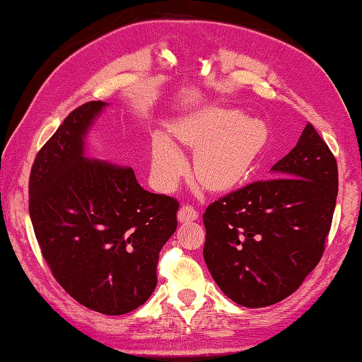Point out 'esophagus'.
<instances>
[{
  "label": "esophagus",
  "instance_id": "obj_1",
  "mask_svg": "<svg viewBox=\"0 0 362 362\" xmlns=\"http://www.w3.org/2000/svg\"><path fill=\"white\" fill-rule=\"evenodd\" d=\"M199 219V211L190 204H184L178 211V221L180 222H194Z\"/></svg>",
  "mask_w": 362,
  "mask_h": 362
}]
</instances>
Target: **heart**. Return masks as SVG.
Wrapping results in <instances>:
<instances>
[{"mask_svg":"<svg viewBox=\"0 0 362 362\" xmlns=\"http://www.w3.org/2000/svg\"><path fill=\"white\" fill-rule=\"evenodd\" d=\"M181 145L197 148L194 173L203 187L222 192L236 187L263 153L268 129L260 119L236 110L213 108L182 118L173 127ZM187 172V160L167 132L151 140V176L156 187L170 192Z\"/></svg>","mask_w":362,"mask_h":362,"instance_id":"1","label":"heart"}]
</instances>
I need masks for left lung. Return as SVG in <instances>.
Returning a JSON list of instances; mask_svg holds the SVG:
<instances>
[{
    "mask_svg": "<svg viewBox=\"0 0 362 362\" xmlns=\"http://www.w3.org/2000/svg\"><path fill=\"white\" fill-rule=\"evenodd\" d=\"M337 184V162L308 122L271 180L209 204L203 257L223 295L257 309L301 287L323 255Z\"/></svg>",
    "mask_w": 362,
    "mask_h": 362,
    "instance_id": "8db88e82",
    "label": "left lung"
}]
</instances>
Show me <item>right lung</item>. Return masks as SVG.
<instances>
[{
  "label": "right lung",
  "mask_w": 362,
  "mask_h": 362,
  "mask_svg": "<svg viewBox=\"0 0 362 362\" xmlns=\"http://www.w3.org/2000/svg\"><path fill=\"white\" fill-rule=\"evenodd\" d=\"M105 107L75 108L37 153L30 217L61 287L88 309L122 315L153 295L180 204L143 189L131 167L88 158V132Z\"/></svg>",
  "instance_id": "add662e5"
}]
</instances>
